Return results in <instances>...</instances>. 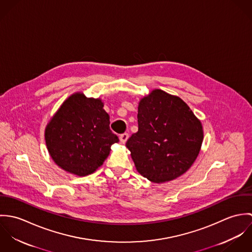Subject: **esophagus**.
<instances>
[{"instance_id": "esophagus-1", "label": "esophagus", "mask_w": 252, "mask_h": 252, "mask_svg": "<svg viewBox=\"0 0 252 252\" xmlns=\"http://www.w3.org/2000/svg\"><path fill=\"white\" fill-rule=\"evenodd\" d=\"M128 139H129V134H127V133H124L119 136V140H120L121 144H125Z\"/></svg>"}]
</instances>
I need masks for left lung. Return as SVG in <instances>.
I'll return each instance as SVG.
<instances>
[{"label": "left lung", "mask_w": 252, "mask_h": 252, "mask_svg": "<svg viewBox=\"0 0 252 252\" xmlns=\"http://www.w3.org/2000/svg\"><path fill=\"white\" fill-rule=\"evenodd\" d=\"M139 130L126 143L137 171L154 183L176 180L199 155L201 121L180 97L152 90L138 107Z\"/></svg>", "instance_id": "8db88e82"}]
</instances>
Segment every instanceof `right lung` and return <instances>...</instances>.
<instances>
[{"instance_id":"add662e5","label":"right lung","mask_w":252,"mask_h":252,"mask_svg":"<svg viewBox=\"0 0 252 252\" xmlns=\"http://www.w3.org/2000/svg\"><path fill=\"white\" fill-rule=\"evenodd\" d=\"M54 163L77 177L93 174L103 165L119 139L109 129V115L100 98L82 92L71 95L51 117L44 130Z\"/></svg>"}]
</instances>
